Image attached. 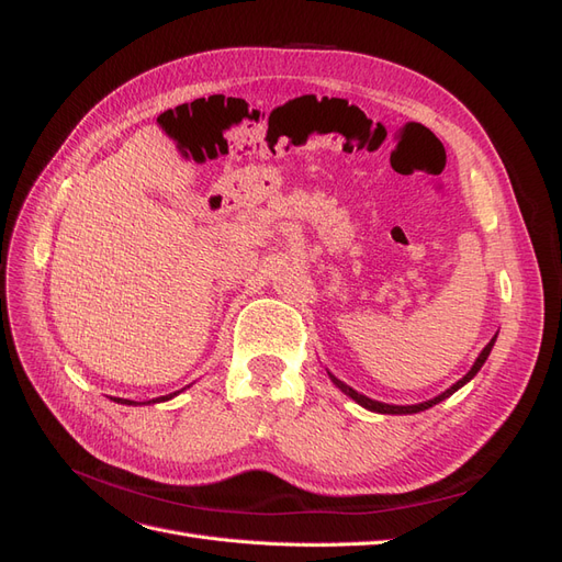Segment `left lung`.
<instances>
[{
	"mask_svg": "<svg viewBox=\"0 0 562 562\" xmlns=\"http://www.w3.org/2000/svg\"><path fill=\"white\" fill-rule=\"evenodd\" d=\"M492 345H495V337H492L490 339V345L481 351V356H479V359H475V363H473V368L467 372V375L462 378V380H459L457 384H452L448 391H443V394H440V396H436V398H431V401H427V403H417V405H386V403H378V401H372V398H366L363 394H359V391H353L351 386H347L345 382H339L337 378H333V382L339 386V389H342L345 391V394L347 396H351L356 403H361L363 407H368V411H375V413H384V415H413V413H419V411H427V407H431V405H436V403H440V401H443V398H448V396H452L454 394V391L459 389V386H464L473 375H475V372H479L481 368H483V363L487 361V356H490V351H492Z\"/></svg>",
	"mask_w": 562,
	"mask_h": 562,
	"instance_id": "1",
	"label": "left lung"
}]
</instances>
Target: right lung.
<instances>
[{
	"label": "right lung",
	"instance_id": "right-lung-1",
	"mask_svg": "<svg viewBox=\"0 0 562 562\" xmlns=\"http://www.w3.org/2000/svg\"><path fill=\"white\" fill-rule=\"evenodd\" d=\"M173 396H176V394H168V396H161V398H157L155 403H159V401H168V398H173ZM124 403H126V401H124ZM131 403H133V401H128V405H131Z\"/></svg>",
	"mask_w": 562,
	"mask_h": 562
}]
</instances>
